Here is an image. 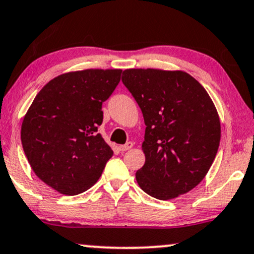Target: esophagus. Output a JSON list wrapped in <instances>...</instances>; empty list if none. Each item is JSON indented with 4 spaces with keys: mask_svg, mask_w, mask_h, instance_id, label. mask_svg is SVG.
<instances>
[{
    "mask_svg": "<svg viewBox=\"0 0 254 254\" xmlns=\"http://www.w3.org/2000/svg\"><path fill=\"white\" fill-rule=\"evenodd\" d=\"M133 146V143L132 142H127V144H124V145H119L118 146V149L121 151H127V150H129V149H131Z\"/></svg>",
    "mask_w": 254,
    "mask_h": 254,
    "instance_id": "obj_1",
    "label": "esophagus"
}]
</instances>
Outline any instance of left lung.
<instances>
[{
    "instance_id": "1",
    "label": "left lung",
    "mask_w": 254,
    "mask_h": 254,
    "mask_svg": "<svg viewBox=\"0 0 254 254\" xmlns=\"http://www.w3.org/2000/svg\"><path fill=\"white\" fill-rule=\"evenodd\" d=\"M122 81L142 110L145 163L142 190L158 200L188 193L204 179L218 152L221 127L202 85L183 71L130 68Z\"/></svg>"
}]
</instances>
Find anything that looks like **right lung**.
<instances>
[{
  "label": "right lung",
  "instance_id": "1",
  "mask_svg": "<svg viewBox=\"0 0 254 254\" xmlns=\"http://www.w3.org/2000/svg\"><path fill=\"white\" fill-rule=\"evenodd\" d=\"M122 69H84L52 79L36 94L21 127L35 175L54 190L77 195L96 183L114 151L98 133L102 104Z\"/></svg>",
  "mask_w": 254,
  "mask_h": 254
}]
</instances>
